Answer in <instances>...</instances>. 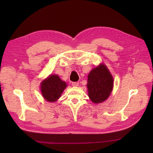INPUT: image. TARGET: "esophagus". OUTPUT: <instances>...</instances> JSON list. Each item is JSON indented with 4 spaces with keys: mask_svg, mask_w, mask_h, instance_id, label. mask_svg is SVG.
I'll return each instance as SVG.
<instances>
[{
    "mask_svg": "<svg viewBox=\"0 0 153 153\" xmlns=\"http://www.w3.org/2000/svg\"><path fill=\"white\" fill-rule=\"evenodd\" d=\"M72 85L74 87H78L79 85V82H72Z\"/></svg>",
    "mask_w": 153,
    "mask_h": 153,
    "instance_id": "esophagus-1",
    "label": "esophagus"
}]
</instances>
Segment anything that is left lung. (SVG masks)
<instances>
[{
    "mask_svg": "<svg viewBox=\"0 0 153 153\" xmlns=\"http://www.w3.org/2000/svg\"><path fill=\"white\" fill-rule=\"evenodd\" d=\"M88 95L94 103H101L110 95L114 87V79L104 64L92 69L88 75Z\"/></svg>",
    "mask_w": 153,
    "mask_h": 153,
    "instance_id": "8db88e82",
    "label": "left lung"
}]
</instances>
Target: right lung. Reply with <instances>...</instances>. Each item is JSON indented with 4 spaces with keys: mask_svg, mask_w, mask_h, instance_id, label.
Returning a JSON list of instances; mask_svg holds the SVG:
<instances>
[{
    "mask_svg": "<svg viewBox=\"0 0 153 153\" xmlns=\"http://www.w3.org/2000/svg\"><path fill=\"white\" fill-rule=\"evenodd\" d=\"M67 87L57 75H50L41 84V91L44 99L49 102H55L61 97Z\"/></svg>",
    "mask_w": 153,
    "mask_h": 153,
    "instance_id": "add662e5",
    "label": "right lung"
}]
</instances>
